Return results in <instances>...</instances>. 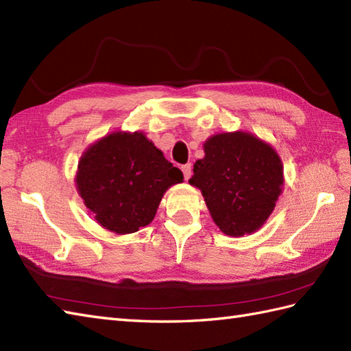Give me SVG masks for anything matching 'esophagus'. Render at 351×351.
Returning a JSON list of instances; mask_svg holds the SVG:
<instances>
[{
    "instance_id": "esophagus-1",
    "label": "esophagus",
    "mask_w": 351,
    "mask_h": 351,
    "mask_svg": "<svg viewBox=\"0 0 351 351\" xmlns=\"http://www.w3.org/2000/svg\"><path fill=\"white\" fill-rule=\"evenodd\" d=\"M181 170H182V173H184L185 181H189L190 178H191V164H184V166L181 167Z\"/></svg>"
}]
</instances>
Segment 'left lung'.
Listing matches in <instances>:
<instances>
[{"mask_svg": "<svg viewBox=\"0 0 351 351\" xmlns=\"http://www.w3.org/2000/svg\"><path fill=\"white\" fill-rule=\"evenodd\" d=\"M205 158L197 160L190 184L202 190L208 210L221 232H255L274 210L282 191L279 155L247 132L208 138Z\"/></svg>", "mask_w": 351, "mask_h": 351, "instance_id": "1", "label": "left lung"}]
</instances>
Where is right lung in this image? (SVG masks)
Masks as SVG:
<instances>
[{
  "instance_id": "1",
  "label": "right lung",
  "mask_w": 351,
  "mask_h": 351,
  "mask_svg": "<svg viewBox=\"0 0 351 351\" xmlns=\"http://www.w3.org/2000/svg\"><path fill=\"white\" fill-rule=\"evenodd\" d=\"M182 180L143 134L114 132L81 156L77 187L104 228L132 234L154 220L164 191Z\"/></svg>"
}]
</instances>
